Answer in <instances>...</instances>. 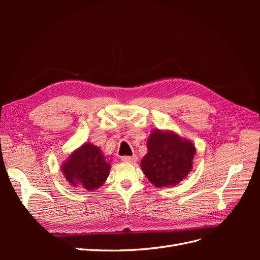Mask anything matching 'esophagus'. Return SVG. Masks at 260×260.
I'll return each mask as SVG.
<instances>
[{"mask_svg":"<svg viewBox=\"0 0 260 260\" xmlns=\"http://www.w3.org/2000/svg\"><path fill=\"white\" fill-rule=\"evenodd\" d=\"M121 159H122V161H125V162H136L138 160V156L137 155L122 156Z\"/></svg>","mask_w":260,"mask_h":260,"instance_id":"esophagus-1","label":"esophagus"}]
</instances>
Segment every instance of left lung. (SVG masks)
<instances>
[{"instance_id":"8db88e82","label":"left lung","mask_w":260,"mask_h":260,"mask_svg":"<svg viewBox=\"0 0 260 260\" xmlns=\"http://www.w3.org/2000/svg\"><path fill=\"white\" fill-rule=\"evenodd\" d=\"M146 146L147 154L141 160V169L156 187L177 185L193 168L194 144L174 131L153 130Z\"/></svg>"}]
</instances>
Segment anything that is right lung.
Masks as SVG:
<instances>
[{
  "label": "right lung",
  "mask_w": 260,
  "mask_h": 260,
  "mask_svg": "<svg viewBox=\"0 0 260 260\" xmlns=\"http://www.w3.org/2000/svg\"><path fill=\"white\" fill-rule=\"evenodd\" d=\"M111 167V158L104 156L99 146L88 142L69 155L61 165V172L70 185L94 191L104 184Z\"/></svg>",
  "instance_id": "1"
}]
</instances>
